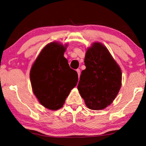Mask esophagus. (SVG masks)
Returning <instances> with one entry per match:
<instances>
[{"instance_id":"esophagus-1","label":"esophagus","mask_w":146,"mask_h":146,"mask_svg":"<svg viewBox=\"0 0 146 146\" xmlns=\"http://www.w3.org/2000/svg\"><path fill=\"white\" fill-rule=\"evenodd\" d=\"M76 72H77V73H78V78H79L80 76V70L77 69L76 70Z\"/></svg>"}]
</instances>
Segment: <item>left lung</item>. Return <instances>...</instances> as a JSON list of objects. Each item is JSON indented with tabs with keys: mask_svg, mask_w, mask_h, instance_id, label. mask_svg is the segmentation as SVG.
<instances>
[{
	"mask_svg": "<svg viewBox=\"0 0 146 146\" xmlns=\"http://www.w3.org/2000/svg\"><path fill=\"white\" fill-rule=\"evenodd\" d=\"M84 64L78 85L80 94L89 109L104 110L113 102L120 90V67L107 48L98 42L87 48Z\"/></svg>",
	"mask_w": 146,
	"mask_h": 146,
	"instance_id": "8db88e82",
	"label": "left lung"
}]
</instances>
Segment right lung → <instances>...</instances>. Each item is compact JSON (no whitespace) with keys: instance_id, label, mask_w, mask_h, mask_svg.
<instances>
[{"instance_id":"1","label":"right lung","mask_w":146,"mask_h":146,"mask_svg":"<svg viewBox=\"0 0 146 146\" xmlns=\"http://www.w3.org/2000/svg\"><path fill=\"white\" fill-rule=\"evenodd\" d=\"M68 46L58 42L46 45L30 72L32 88L41 105L50 110L63 106L71 90L77 84L78 74L64 56Z\"/></svg>"}]
</instances>
